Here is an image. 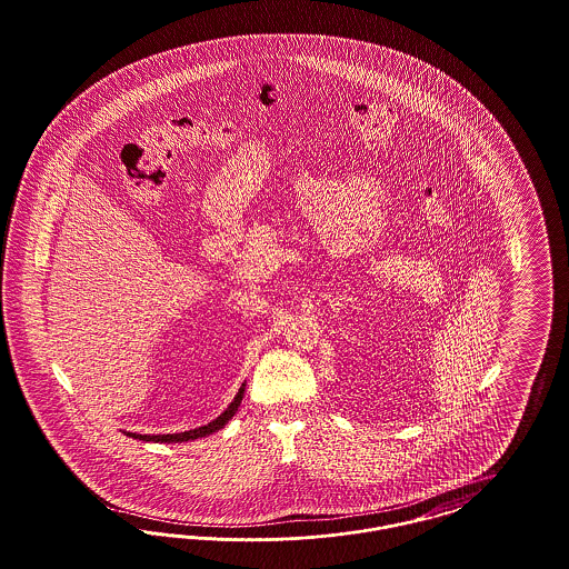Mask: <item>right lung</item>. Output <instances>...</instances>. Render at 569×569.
Masks as SVG:
<instances>
[{
  "label": "right lung",
  "mask_w": 569,
  "mask_h": 569,
  "mask_svg": "<svg viewBox=\"0 0 569 569\" xmlns=\"http://www.w3.org/2000/svg\"><path fill=\"white\" fill-rule=\"evenodd\" d=\"M244 383L239 388L234 401L230 406L226 407V411L221 416H217L213 422L204 425V427H198V429H191L186 433H170V435H138V433H126L134 439H142V441H160V443H179V441H190V439H198V437H207V435L216 433L219 429H223L228 425V420H232V416L239 411L241 401H243Z\"/></svg>",
  "instance_id": "obj_1"
}]
</instances>
